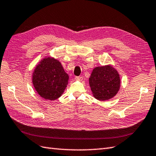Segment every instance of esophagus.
I'll return each mask as SVG.
<instances>
[{
    "label": "esophagus",
    "instance_id": "34e87169",
    "mask_svg": "<svg viewBox=\"0 0 156 156\" xmlns=\"http://www.w3.org/2000/svg\"><path fill=\"white\" fill-rule=\"evenodd\" d=\"M75 79L77 81H82L83 80V77H75Z\"/></svg>",
    "mask_w": 156,
    "mask_h": 156
}]
</instances>
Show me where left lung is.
I'll list each match as a JSON object with an SVG mask.
<instances>
[{"label": "left lung", "instance_id": "left-lung-1", "mask_svg": "<svg viewBox=\"0 0 156 156\" xmlns=\"http://www.w3.org/2000/svg\"><path fill=\"white\" fill-rule=\"evenodd\" d=\"M89 82L93 97L100 101L112 99L120 88L119 75L110 65L93 69Z\"/></svg>", "mask_w": 156, "mask_h": 156}]
</instances>
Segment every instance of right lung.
<instances>
[{
  "label": "right lung",
  "instance_id": "1",
  "mask_svg": "<svg viewBox=\"0 0 156 156\" xmlns=\"http://www.w3.org/2000/svg\"><path fill=\"white\" fill-rule=\"evenodd\" d=\"M32 81L41 98L53 101L60 98L68 84L69 75L55 58L44 57L33 71Z\"/></svg>",
  "mask_w": 156,
  "mask_h": 156
}]
</instances>
